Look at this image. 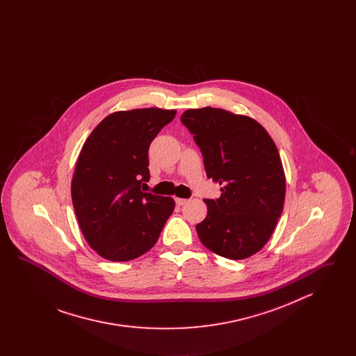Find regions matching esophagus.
<instances>
[{
    "label": "esophagus",
    "instance_id": "1",
    "mask_svg": "<svg viewBox=\"0 0 356 356\" xmlns=\"http://www.w3.org/2000/svg\"><path fill=\"white\" fill-rule=\"evenodd\" d=\"M175 202H176L177 205H184V204L188 203L189 200H188V199H180V197H176V199H175Z\"/></svg>",
    "mask_w": 356,
    "mask_h": 356
}]
</instances>
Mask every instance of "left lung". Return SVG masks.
Returning a JSON list of instances; mask_svg holds the SVG:
<instances>
[{"instance_id":"8db88e82","label":"left lung","mask_w":356,"mask_h":356,"mask_svg":"<svg viewBox=\"0 0 356 356\" xmlns=\"http://www.w3.org/2000/svg\"><path fill=\"white\" fill-rule=\"evenodd\" d=\"M181 122L203 153L208 179L221 186L218 200H204L196 225L204 247L243 260L270 240L286 197V175L268 132L250 116L220 108L188 109Z\"/></svg>"}]
</instances>
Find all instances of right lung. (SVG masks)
Instances as JSON below:
<instances>
[{"label": "right lung", "instance_id": "right-lung-1", "mask_svg": "<svg viewBox=\"0 0 356 356\" xmlns=\"http://www.w3.org/2000/svg\"><path fill=\"white\" fill-rule=\"evenodd\" d=\"M175 116L160 108L115 112L80 151L72 202L86 243L104 259L128 261L148 252L175 209L172 197L141 191L149 180V145Z\"/></svg>", "mask_w": 356, "mask_h": 356}]
</instances>
